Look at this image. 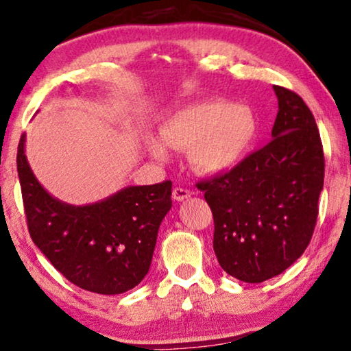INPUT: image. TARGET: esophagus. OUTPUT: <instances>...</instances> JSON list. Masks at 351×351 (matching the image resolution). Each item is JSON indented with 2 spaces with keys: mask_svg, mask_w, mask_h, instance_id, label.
I'll return each mask as SVG.
<instances>
[{
  "mask_svg": "<svg viewBox=\"0 0 351 351\" xmlns=\"http://www.w3.org/2000/svg\"><path fill=\"white\" fill-rule=\"evenodd\" d=\"M192 195V192L189 191V189L184 187H175L173 189V198L176 202H182V199H186Z\"/></svg>",
  "mask_w": 351,
  "mask_h": 351,
  "instance_id": "esophagus-1",
  "label": "esophagus"
}]
</instances>
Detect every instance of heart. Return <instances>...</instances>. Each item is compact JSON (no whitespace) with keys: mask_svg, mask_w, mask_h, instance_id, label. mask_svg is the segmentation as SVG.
<instances>
[{"mask_svg":"<svg viewBox=\"0 0 351 351\" xmlns=\"http://www.w3.org/2000/svg\"><path fill=\"white\" fill-rule=\"evenodd\" d=\"M167 147L191 153L195 169L204 173L230 170L245 158L258 134L253 110L242 104L209 99L189 104L169 115L160 125ZM152 152L164 158L165 148L152 143Z\"/></svg>","mask_w":351,"mask_h":351,"instance_id":"1","label":"heart"}]
</instances>
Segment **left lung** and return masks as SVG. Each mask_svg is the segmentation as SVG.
Returning a JSON list of instances; mask_svg holds the SVG:
<instances>
[{
  "mask_svg": "<svg viewBox=\"0 0 351 351\" xmlns=\"http://www.w3.org/2000/svg\"><path fill=\"white\" fill-rule=\"evenodd\" d=\"M274 138L228 173L199 181L214 217V252L228 275L263 282L304 253L319 215L325 156L303 98L274 86Z\"/></svg>",
  "mask_w": 351,
  "mask_h": 351,
  "instance_id": "obj_1",
  "label": "left lung"
}]
</instances>
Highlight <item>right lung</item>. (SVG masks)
<instances>
[{
	"instance_id": "add662e5",
	"label": "right lung",
	"mask_w": 351,
	"mask_h": 351,
	"mask_svg": "<svg viewBox=\"0 0 351 351\" xmlns=\"http://www.w3.org/2000/svg\"><path fill=\"white\" fill-rule=\"evenodd\" d=\"M27 231L54 269L75 286L123 293L148 274L159 225L171 208V181L126 187L104 202L70 206L53 198L16 152Z\"/></svg>"
}]
</instances>
